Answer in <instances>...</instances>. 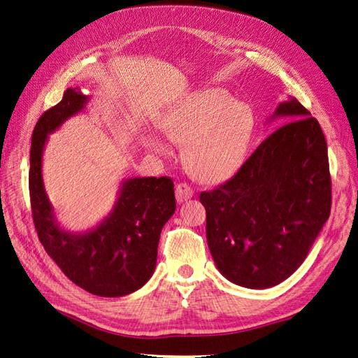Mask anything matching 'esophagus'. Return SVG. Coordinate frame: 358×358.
Segmentation results:
<instances>
[{
  "label": "esophagus",
  "mask_w": 358,
  "mask_h": 358,
  "mask_svg": "<svg viewBox=\"0 0 358 358\" xmlns=\"http://www.w3.org/2000/svg\"><path fill=\"white\" fill-rule=\"evenodd\" d=\"M194 196V191L192 188L188 185V183H179L176 187V200L179 203L182 201H187Z\"/></svg>",
  "instance_id": "obj_1"
}]
</instances>
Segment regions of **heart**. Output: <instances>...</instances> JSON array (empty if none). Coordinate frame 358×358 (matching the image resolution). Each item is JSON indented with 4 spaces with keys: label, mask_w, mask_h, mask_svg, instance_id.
<instances>
[{
    "label": "heart",
    "mask_w": 358,
    "mask_h": 358,
    "mask_svg": "<svg viewBox=\"0 0 358 358\" xmlns=\"http://www.w3.org/2000/svg\"><path fill=\"white\" fill-rule=\"evenodd\" d=\"M161 128L173 143L185 145L183 161L203 182H222L241 169L255 131V115L245 101L233 100L221 88L188 94L167 110ZM145 148L158 157H170L169 145L150 136Z\"/></svg>",
    "instance_id": "obj_1"
}]
</instances>
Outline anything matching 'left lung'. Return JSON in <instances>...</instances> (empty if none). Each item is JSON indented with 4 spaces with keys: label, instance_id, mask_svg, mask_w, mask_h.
Wrapping results in <instances>:
<instances>
[{
    "label": "left lung",
    "instance_id": "8db88e82",
    "mask_svg": "<svg viewBox=\"0 0 358 358\" xmlns=\"http://www.w3.org/2000/svg\"><path fill=\"white\" fill-rule=\"evenodd\" d=\"M287 117L236 175L200 194L206 239L230 282L264 289L284 282L305 262L330 216L327 143L315 117L296 99L267 119Z\"/></svg>",
    "mask_w": 358,
    "mask_h": 358
}]
</instances>
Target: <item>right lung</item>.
<instances>
[{"label": "right lung", "instance_id": "1", "mask_svg": "<svg viewBox=\"0 0 358 358\" xmlns=\"http://www.w3.org/2000/svg\"><path fill=\"white\" fill-rule=\"evenodd\" d=\"M88 101V95L70 88L38 119L29 155L32 220L41 245L71 282L95 296L121 297L142 288L155 272L161 230L176 210L175 188L166 176L124 179L112 210L95 227L76 233L61 227L43 182V152L49 134Z\"/></svg>", "mask_w": 358, "mask_h": 358}]
</instances>
